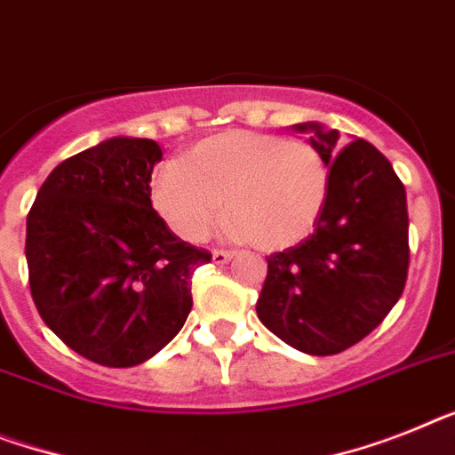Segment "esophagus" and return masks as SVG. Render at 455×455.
<instances>
[{"mask_svg":"<svg viewBox=\"0 0 455 455\" xmlns=\"http://www.w3.org/2000/svg\"><path fill=\"white\" fill-rule=\"evenodd\" d=\"M232 255H235V251H213V262H219V265H225V262L232 260Z\"/></svg>","mask_w":455,"mask_h":455,"instance_id":"34e87169","label":"esophagus"}]
</instances>
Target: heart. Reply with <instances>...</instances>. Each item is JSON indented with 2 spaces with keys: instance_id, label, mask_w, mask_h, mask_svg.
Masks as SVG:
<instances>
[{
  "instance_id": "b5f03b06",
  "label": "heart",
  "mask_w": 455,
  "mask_h": 455,
  "mask_svg": "<svg viewBox=\"0 0 455 455\" xmlns=\"http://www.w3.org/2000/svg\"><path fill=\"white\" fill-rule=\"evenodd\" d=\"M328 197V164L314 146L230 130L169 160L153 176V204L169 228L202 242L223 216L230 232L279 249L309 235Z\"/></svg>"
}]
</instances>
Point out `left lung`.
<instances>
[{"label":"left lung","instance_id":"1","mask_svg":"<svg viewBox=\"0 0 455 455\" xmlns=\"http://www.w3.org/2000/svg\"><path fill=\"white\" fill-rule=\"evenodd\" d=\"M328 164V197L307 239L267 258L258 318L302 354L332 355L367 337L404 291L407 193L386 156L365 139L302 123Z\"/></svg>","mask_w":455,"mask_h":455}]
</instances>
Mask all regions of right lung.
<instances>
[{
    "instance_id": "1",
    "label": "right lung",
    "mask_w": 455,
    "mask_h": 455,
    "mask_svg": "<svg viewBox=\"0 0 455 455\" xmlns=\"http://www.w3.org/2000/svg\"><path fill=\"white\" fill-rule=\"evenodd\" d=\"M153 139L116 137L52 169L28 213L29 291L48 328L104 367H134L179 335L190 276L212 253L151 204Z\"/></svg>"
}]
</instances>
